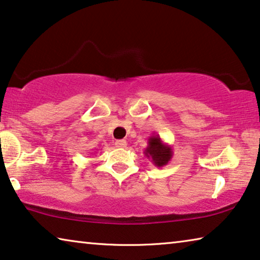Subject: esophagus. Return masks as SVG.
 I'll use <instances>...</instances> for the list:
<instances>
[{
  "instance_id": "1",
  "label": "esophagus",
  "mask_w": 260,
  "mask_h": 260,
  "mask_svg": "<svg viewBox=\"0 0 260 260\" xmlns=\"http://www.w3.org/2000/svg\"><path fill=\"white\" fill-rule=\"evenodd\" d=\"M114 145H115V147H117V148H126L127 141H126V140H117Z\"/></svg>"
}]
</instances>
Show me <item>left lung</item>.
Segmentation results:
<instances>
[{
	"mask_svg": "<svg viewBox=\"0 0 260 260\" xmlns=\"http://www.w3.org/2000/svg\"><path fill=\"white\" fill-rule=\"evenodd\" d=\"M145 155L150 159L155 167H164L170 162L174 155L172 147L164 143L159 135H151L148 138V146L145 149Z\"/></svg>",
	"mask_w": 260,
	"mask_h": 260,
	"instance_id": "left-lung-1",
	"label": "left lung"
}]
</instances>
